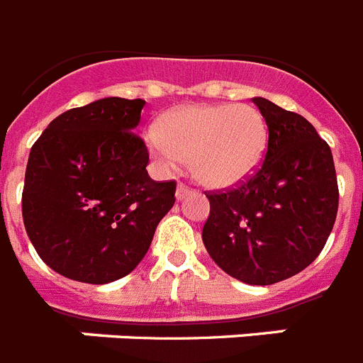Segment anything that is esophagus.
I'll return each mask as SVG.
<instances>
[{"instance_id": "obj_1", "label": "esophagus", "mask_w": 363, "mask_h": 363, "mask_svg": "<svg viewBox=\"0 0 363 363\" xmlns=\"http://www.w3.org/2000/svg\"><path fill=\"white\" fill-rule=\"evenodd\" d=\"M191 193H193V189H189L187 185L184 184H178V187H176V198H178V200H184V198Z\"/></svg>"}]
</instances>
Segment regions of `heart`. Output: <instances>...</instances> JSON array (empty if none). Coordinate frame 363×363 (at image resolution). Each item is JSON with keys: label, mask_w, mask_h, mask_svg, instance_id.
<instances>
[{"label": "heart", "mask_w": 363, "mask_h": 363, "mask_svg": "<svg viewBox=\"0 0 363 363\" xmlns=\"http://www.w3.org/2000/svg\"><path fill=\"white\" fill-rule=\"evenodd\" d=\"M147 147L165 169L189 161L206 187H235L264 160L268 123L250 104H194L170 111L147 134Z\"/></svg>", "instance_id": "b5f03b06"}]
</instances>
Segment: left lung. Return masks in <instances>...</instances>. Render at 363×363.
I'll use <instances>...</instances> for the list:
<instances>
[{
	"label": "left lung",
	"instance_id": "1",
	"mask_svg": "<svg viewBox=\"0 0 363 363\" xmlns=\"http://www.w3.org/2000/svg\"><path fill=\"white\" fill-rule=\"evenodd\" d=\"M268 123L261 169L235 189L206 193L202 240L213 261L246 284H274L305 270L323 250L337 213L330 147L303 116L253 97Z\"/></svg>",
	"mask_w": 363,
	"mask_h": 363
}]
</instances>
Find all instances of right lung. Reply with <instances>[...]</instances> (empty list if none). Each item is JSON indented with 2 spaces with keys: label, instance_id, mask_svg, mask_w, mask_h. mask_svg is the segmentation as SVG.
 I'll list each match as a JSON object with an SVG mask.
<instances>
[{
  "label": "right lung",
  "instance_id": "1",
  "mask_svg": "<svg viewBox=\"0 0 363 363\" xmlns=\"http://www.w3.org/2000/svg\"><path fill=\"white\" fill-rule=\"evenodd\" d=\"M143 99L106 97L52 119L29 154L21 194L34 250L57 274L89 284L125 277L143 261L176 182L148 176L135 134Z\"/></svg>",
  "mask_w": 363,
  "mask_h": 363
}]
</instances>
